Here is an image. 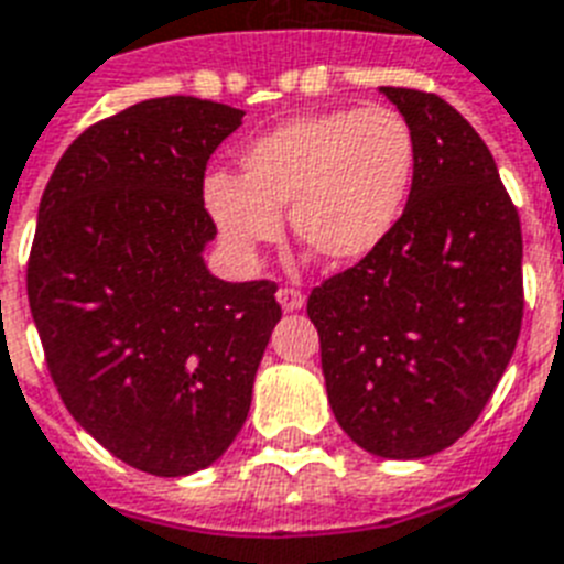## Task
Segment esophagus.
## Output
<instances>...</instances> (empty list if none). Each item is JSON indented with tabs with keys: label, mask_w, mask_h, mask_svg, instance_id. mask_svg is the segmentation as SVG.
<instances>
[{
	"label": "esophagus",
	"mask_w": 564,
	"mask_h": 564,
	"mask_svg": "<svg viewBox=\"0 0 564 564\" xmlns=\"http://www.w3.org/2000/svg\"><path fill=\"white\" fill-rule=\"evenodd\" d=\"M278 301H281V306L286 313H295V310L304 306V292L292 290V286H281V290H278Z\"/></svg>",
	"instance_id": "obj_1"
}]
</instances>
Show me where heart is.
Listing matches in <instances>:
<instances>
[{
    "label": "heart",
    "mask_w": 564,
    "mask_h": 564,
    "mask_svg": "<svg viewBox=\"0 0 564 564\" xmlns=\"http://www.w3.org/2000/svg\"><path fill=\"white\" fill-rule=\"evenodd\" d=\"M414 173V130L397 109H333L251 141L240 176L205 178V205L242 258L281 237V210L290 208L295 240L322 263L347 267L400 226Z\"/></svg>",
    "instance_id": "1"
}]
</instances>
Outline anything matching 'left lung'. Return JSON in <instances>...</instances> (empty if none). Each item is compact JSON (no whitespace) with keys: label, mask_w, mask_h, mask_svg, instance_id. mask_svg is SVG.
I'll list each match as a JSON object with an SVG mask.
<instances>
[{"label":"left lung","mask_w":564,"mask_h":564,"mask_svg":"<svg viewBox=\"0 0 564 564\" xmlns=\"http://www.w3.org/2000/svg\"><path fill=\"white\" fill-rule=\"evenodd\" d=\"M382 91L414 130L409 205L373 254L310 292L306 315L347 437L414 460L473 429L516 350L521 223L473 123L432 91Z\"/></svg>","instance_id":"1"}]
</instances>
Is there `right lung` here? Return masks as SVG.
<instances>
[{
	"instance_id": "obj_1",
	"label": "right lung",
	"mask_w": 564,
	"mask_h": 564,
	"mask_svg": "<svg viewBox=\"0 0 564 564\" xmlns=\"http://www.w3.org/2000/svg\"><path fill=\"white\" fill-rule=\"evenodd\" d=\"M240 121L191 95L141 100L68 144L36 214L29 304L59 400L162 478L231 446L281 322L272 281H219L203 260L205 167Z\"/></svg>"
}]
</instances>
